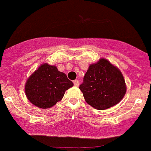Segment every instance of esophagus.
Masks as SVG:
<instances>
[{"instance_id":"obj_1","label":"esophagus","mask_w":151,"mask_h":151,"mask_svg":"<svg viewBox=\"0 0 151 151\" xmlns=\"http://www.w3.org/2000/svg\"><path fill=\"white\" fill-rule=\"evenodd\" d=\"M73 84H74V86L76 87L79 86L80 83L79 81H78V80H74V81H73Z\"/></svg>"}]
</instances>
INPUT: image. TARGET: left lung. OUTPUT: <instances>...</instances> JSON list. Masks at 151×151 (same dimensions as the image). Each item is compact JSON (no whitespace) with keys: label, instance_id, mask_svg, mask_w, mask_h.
<instances>
[{"label":"left lung","instance_id":"1","mask_svg":"<svg viewBox=\"0 0 151 151\" xmlns=\"http://www.w3.org/2000/svg\"><path fill=\"white\" fill-rule=\"evenodd\" d=\"M79 88L87 103L99 110L118 104L127 91L121 71L103 58L89 66Z\"/></svg>","mask_w":151,"mask_h":151}]
</instances>
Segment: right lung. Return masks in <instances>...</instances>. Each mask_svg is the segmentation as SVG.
I'll use <instances>...</instances> for the list:
<instances>
[{
    "mask_svg": "<svg viewBox=\"0 0 151 151\" xmlns=\"http://www.w3.org/2000/svg\"><path fill=\"white\" fill-rule=\"evenodd\" d=\"M73 85V82L56 67L43 63L27 80L24 91L33 105L48 109L60 101L65 91Z\"/></svg>",
    "mask_w": 151,
    "mask_h": 151,
    "instance_id": "right-lung-1",
    "label": "right lung"
}]
</instances>
